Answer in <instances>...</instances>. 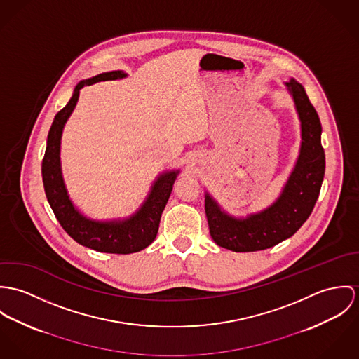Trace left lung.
I'll use <instances>...</instances> for the list:
<instances>
[{
	"mask_svg": "<svg viewBox=\"0 0 359 359\" xmlns=\"http://www.w3.org/2000/svg\"><path fill=\"white\" fill-rule=\"evenodd\" d=\"M285 85L293 97L302 126L299 158L276 202L245 219L227 215L215 199L208 193L205 194L209 233L222 248L234 252H256L273 248L292 237L303 226L318 199L325 175L318 114L302 83L290 79Z\"/></svg>",
	"mask_w": 359,
	"mask_h": 359,
	"instance_id": "obj_1",
	"label": "left lung"
}]
</instances>
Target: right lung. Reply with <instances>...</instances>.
I'll use <instances>...</instances> for the list:
<instances>
[{"mask_svg": "<svg viewBox=\"0 0 359 359\" xmlns=\"http://www.w3.org/2000/svg\"><path fill=\"white\" fill-rule=\"evenodd\" d=\"M123 72H109L80 81L69 103L55 116L48 133L46 150L42 160V182L48 202L65 231L82 246L103 253L128 255L147 248L158 233L161 215L173 189L179 170L162 173L151 186L143 205L123 220L96 222L85 217L69 198L60 168V139L66 121L72 116L85 85L99 81L121 80Z\"/></svg>", "mask_w": 359, "mask_h": 359, "instance_id": "1", "label": "right lung"}]
</instances>
